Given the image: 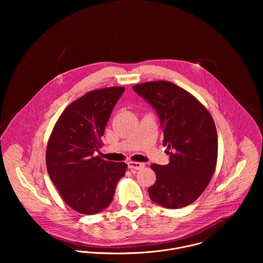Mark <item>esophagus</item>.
Wrapping results in <instances>:
<instances>
[{
	"mask_svg": "<svg viewBox=\"0 0 263 263\" xmlns=\"http://www.w3.org/2000/svg\"><path fill=\"white\" fill-rule=\"evenodd\" d=\"M127 166L128 168L130 169H135V170H140L142 168L145 167V164L144 163H140V162H133V161H129L127 163Z\"/></svg>",
	"mask_w": 263,
	"mask_h": 263,
	"instance_id": "1",
	"label": "esophagus"
}]
</instances>
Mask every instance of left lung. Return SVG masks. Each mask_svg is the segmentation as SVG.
Masks as SVG:
<instances>
[{
    "label": "left lung",
    "mask_w": 263,
    "mask_h": 263,
    "mask_svg": "<svg viewBox=\"0 0 263 263\" xmlns=\"http://www.w3.org/2000/svg\"><path fill=\"white\" fill-rule=\"evenodd\" d=\"M158 114L169 164H152L157 180L149 188L151 200L179 209L196 200L216 169L218 135L205 107L190 93L167 81L133 87Z\"/></svg>",
    "instance_id": "1"
}]
</instances>
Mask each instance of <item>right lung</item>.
Here are the masks:
<instances>
[{
    "mask_svg": "<svg viewBox=\"0 0 263 263\" xmlns=\"http://www.w3.org/2000/svg\"><path fill=\"white\" fill-rule=\"evenodd\" d=\"M124 87L91 91L72 102L57 121L46 148L48 175L65 202L95 215L112 201L127 165L95 157L106 123Z\"/></svg>",
    "mask_w": 263,
    "mask_h": 263,
    "instance_id": "obj_1",
    "label": "right lung"
}]
</instances>
